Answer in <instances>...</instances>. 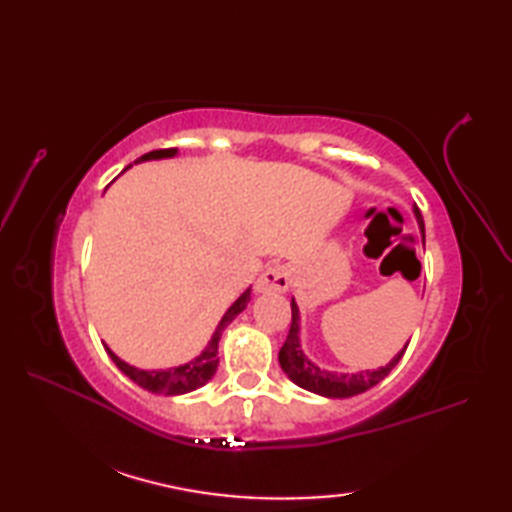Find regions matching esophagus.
Segmentation results:
<instances>
[{"mask_svg":"<svg viewBox=\"0 0 512 512\" xmlns=\"http://www.w3.org/2000/svg\"><path fill=\"white\" fill-rule=\"evenodd\" d=\"M292 281V270L286 264L268 266L262 275H259L255 290L257 292H286Z\"/></svg>","mask_w":512,"mask_h":512,"instance_id":"esophagus-1","label":"esophagus"}]
</instances>
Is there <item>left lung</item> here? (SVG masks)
<instances>
[{
  "label": "left lung",
  "instance_id": "obj_1",
  "mask_svg": "<svg viewBox=\"0 0 512 512\" xmlns=\"http://www.w3.org/2000/svg\"><path fill=\"white\" fill-rule=\"evenodd\" d=\"M416 213V220L420 224V233L424 235V222L422 215L418 209H413ZM420 275V273H418ZM292 323H290V332L286 336V343L281 345L279 350V365L284 372L288 374V378L292 383L312 391V394H319L325 398H350L356 394H363V391L372 389L374 385H378L391 369L398 365V361L405 354L407 345L402 347V352L396 354L391 361L380 367V369H372V372H356V374H339V372H328V369H321L314 365L310 358H306V354L301 352V343H299V308L295 299H292Z\"/></svg>",
  "mask_w": 512,
  "mask_h": 512
}]
</instances>
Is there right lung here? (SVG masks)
Listing matches in <instances>:
<instances>
[{
    "instance_id": "1",
    "label": "right lung",
    "mask_w": 512,
    "mask_h": 512,
    "mask_svg": "<svg viewBox=\"0 0 512 512\" xmlns=\"http://www.w3.org/2000/svg\"><path fill=\"white\" fill-rule=\"evenodd\" d=\"M178 149H156V151H149V154L140 156L136 162H143V160H158V158H171L176 156ZM250 301V288L244 292L242 297H239L231 308L226 310V314L222 317V321L217 323V328L211 336L209 345L204 347V352L200 356H195L193 361H189L187 365H180V367H171V369H154V372H145V369H138L127 365L125 361H121L110 347L105 345L107 354H110L112 361L116 363V367L121 369L125 376H129L134 380L138 387H143L151 394H165V396H180V394H189V391L198 389L202 385L209 383L213 378L217 363H220V358H217V343L222 339V332L228 323H231L239 312H242Z\"/></svg>"
}]
</instances>
